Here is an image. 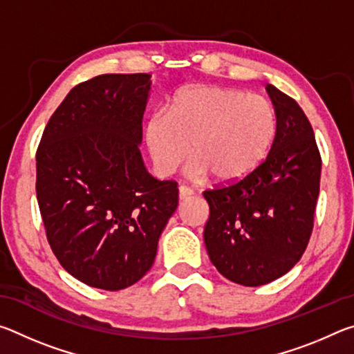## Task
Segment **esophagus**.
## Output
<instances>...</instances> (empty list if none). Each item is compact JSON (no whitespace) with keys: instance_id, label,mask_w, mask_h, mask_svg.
I'll list each match as a JSON object with an SVG mask.
<instances>
[{"instance_id":"esophagus-1","label":"esophagus","mask_w":354,"mask_h":354,"mask_svg":"<svg viewBox=\"0 0 354 354\" xmlns=\"http://www.w3.org/2000/svg\"><path fill=\"white\" fill-rule=\"evenodd\" d=\"M194 195V190H192L190 187H187V185H179V200H187L190 198V196Z\"/></svg>"}]
</instances>
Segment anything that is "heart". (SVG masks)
I'll list each match as a JSON object with an SVG mask.
<instances>
[{
	"label": "heart",
	"mask_w": 354,
	"mask_h": 354,
	"mask_svg": "<svg viewBox=\"0 0 354 354\" xmlns=\"http://www.w3.org/2000/svg\"><path fill=\"white\" fill-rule=\"evenodd\" d=\"M277 112L262 95L239 88L195 86L173 97L170 111L156 109L145 143L160 175H171L189 153V175L231 183L250 175L270 151Z\"/></svg>",
	"instance_id": "obj_1"
}]
</instances>
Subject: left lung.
I'll return each mask as SVG.
<instances>
[{
	"label": "left lung",
	"instance_id": "1",
	"mask_svg": "<svg viewBox=\"0 0 354 354\" xmlns=\"http://www.w3.org/2000/svg\"><path fill=\"white\" fill-rule=\"evenodd\" d=\"M277 134L267 158L236 183L203 192L209 203L205 243L232 283L257 287L283 277L313 234L322 158L313 127L289 95L267 84Z\"/></svg>",
	"mask_w": 354,
	"mask_h": 354
}]
</instances>
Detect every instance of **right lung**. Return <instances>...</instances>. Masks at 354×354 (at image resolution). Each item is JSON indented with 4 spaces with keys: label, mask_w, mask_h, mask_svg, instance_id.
Listing matches in <instances>:
<instances>
[{
    "label": "right lung",
    "mask_w": 354,
    "mask_h": 354,
    "mask_svg": "<svg viewBox=\"0 0 354 354\" xmlns=\"http://www.w3.org/2000/svg\"><path fill=\"white\" fill-rule=\"evenodd\" d=\"M151 75L77 84L41 136L35 192L48 243L81 283L122 290L151 268L178 207V183L158 181L139 145Z\"/></svg>",
    "instance_id": "right-lung-1"
}]
</instances>
